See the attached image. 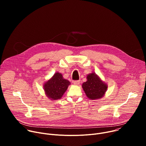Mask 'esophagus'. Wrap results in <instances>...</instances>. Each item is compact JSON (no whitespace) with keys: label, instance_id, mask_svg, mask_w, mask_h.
I'll return each instance as SVG.
<instances>
[{"label":"esophagus","instance_id":"esophagus-1","mask_svg":"<svg viewBox=\"0 0 146 146\" xmlns=\"http://www.w3.org/2000/svg\"><path fill=\"white\" fill-rule=\"evenodd\" d=\"M80 80L74 81H73V84H74L75 86H78V85L80 84Z\"/></svg>","mask_w":146,"mask_h":146}]
</instances>
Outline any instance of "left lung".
Instances as JSON below:
<instances>
[{
  "label": "left lung",
  "instance_id": "1",
  "mask_svg": "<svg viewBox=\"0 0 146 146\" xmlns=\"http://www.w3.org/2000/svg\"><path fill=\"white\" fill-rule=\"evenodd\" d=\"M82 88L88 98L96 100L103 97L108 86L95 73H91L87 76V81L82 83Z\"/></svg>",
  "mask_w": 146,
  "mask_h": 146
}]
</instances>
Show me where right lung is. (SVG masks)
Listing matches in <instances>:
<instances>
[{
    "mask_svg": "<svg viewBox=\"0 0 146 146\" xmlns=\"http://www.w3.org/2000/svg\"><path fill=\"white\" fill-rule=\"evenodd\" d=\"M70 82L65 79L59 72H56L53 76L43 84V89L47 97L51 100L60 99L66 91Z\"/></svg>",
    "mask_w": 146,
    "mask_h": 146,
    "instance_id": "add662e5",
    "label": "right lung"
}]
</instances>
